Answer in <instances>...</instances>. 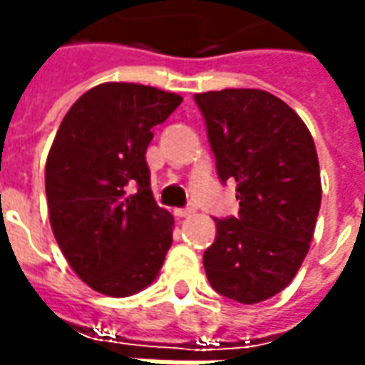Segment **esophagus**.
Here are the masks:
<instances>
[{
  "instance_id": "esophagus-1",
  "label": "esophagus",
  "mask_w": 365,
  "mask_h": 365,
  "mask_svg": "<svg viewBox=\"0 0 365 365\" xmlns=\"http://www.w3.org/2000/svg\"><path fill=\"white\" fill-rule=\"evenodd\" d=\"M195 213V209L192 207H182V209H175V215L176 217H190Z\"/></svg>"
}]
</instances>
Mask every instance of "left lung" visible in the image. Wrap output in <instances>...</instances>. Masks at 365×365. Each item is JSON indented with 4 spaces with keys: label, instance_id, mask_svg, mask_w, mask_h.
I'll return each mask as SVG.
<instances>
[{
    "label": "left lung",
    "instance_id": "obj_1",
    "mask_svg": "<svg viewBox=\"0 0 365 365\" xmlns=\"http://www.w3.org/2000/svg\"><path fill=\"white\" fill-rule=\"evenodd\" d=\"M215 154L219 180H235L237 217H215L203 254L211 287L254 304L278 294L299 272L321 207L315 142L290 107L259 89L195 95Z\"/></svg>",
    "mask_w": 365,
    "mask_h": 365
}]
</instances>
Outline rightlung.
Instances as JSON below:
<instances>
[{"mask_svg": "<svg viewBox=\"0 0 365 365\" xmlns=\"http://www.w3.org/2000/svg\"><path fill=\"white\" fill-rule=\"evenodd\" d=\"M182 97L133 83L81 95L46 160V199L56 244L77 276L107 297H130L160 272L173 215L150 190L152 128Z\"/></svg>", "mask_w": 365, "mask_h": 365, "instance_id": "obj_1", "label": "right lung"}]
</instances>
